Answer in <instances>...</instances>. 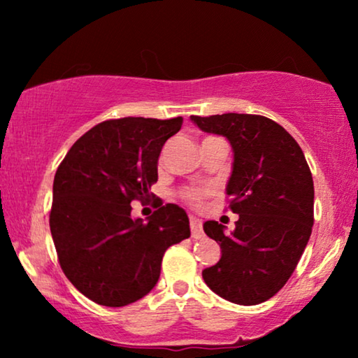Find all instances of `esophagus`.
Returning <instances> with one entry per match:
<instances>
[{
	"mask_svg": "<svg viewBox=\"0 0 358 358\" xmlns=\"http://www.w3.org/2000/svg\"><path fill=\"white\" fill-rule=\"evenodd\" d=\"M189 223H190V233H192V238H194V239H202V238H203L202 222H200L199 218L190 217Z\"/></svg>",
	"mask_w": 358,
	"mask_h": 358,
	"instance_id": "obj_1",
	"label": "esophagus"
}]
</instances>
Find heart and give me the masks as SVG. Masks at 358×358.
I'll return each instance as SVG.
<instances>
[{"instance_id": "obj_1", "label": "heart", "mask_w": 358, "mask_h": 358, "mask_svg": "<svg viewBox=\"0 0 358 358\" xmlns=\"http://www.w3.org/2000/svg\"><path fill=\"white\" fill-rule=\"evenodd\" d=\"M210 195V190L205 187H185L179 192V197L184 203L192 208H200Z\"/></svg>"}]
</instances>
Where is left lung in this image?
I'll return each mask as SVG.
<instances>
[{
    "instance_id": "left-lung-1",
    "label": "left lung",
    "mask_w": 358,
    "mask_h": 358,
    "mask_svg": "<svg viewBox=\"0 0 358 358\" xmlns=\"http://www.w3.org/2000/svg\"><path fill=\"white\" fill-rule=\"evenodd\" d=\"M199 129L223 135L233 146L228 208L236 228L205 222L203 231L222 248V259L205 268L210 290L236 305H259L292 277L315 222V185L296 140L264 115L190 117Z\"/></svg>"
}]
</instances>
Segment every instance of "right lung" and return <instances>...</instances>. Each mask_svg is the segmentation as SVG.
<instances>
[{"instance_id": "add662e5", "label": "right lung", "mask_w": 358, "mask_h": 358, "mask_svg": "<svg viewBox=\"0 0 358 358\" xmlns=\"http://www.w3.org/2000/svg\"><path fill=\"white\" fill-rule=\"evenodd\" d=\"M182 117L106 120L75 141L53 179L50 231L68 280L97 305H130L158 282L166 249L190 236L174 203L153 200L148 222L131 218V202L155 197L158 158Z\"/></svg>"}]
</instances>
